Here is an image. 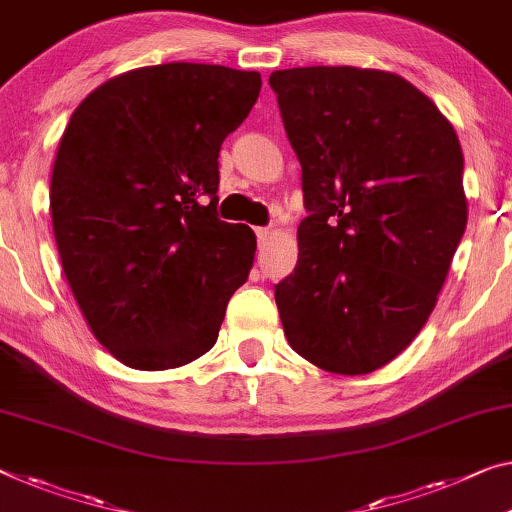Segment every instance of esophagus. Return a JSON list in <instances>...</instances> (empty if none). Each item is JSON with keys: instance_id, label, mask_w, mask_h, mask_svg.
I'll use <instances>...</instances> for the list:
<instances>
[{"instance_id": "1", "label": "esophagus", "mask_w": 512, "mask_h": 512, "mask_svg": "<svg viewBox=\"0 0 512 512\" xmlns=\"http://www.w3.org/2000/svg\"><path fill=\"white\" fill-rule=\"evenodd\" d=\"M256 238H258V245H265V242L272 238V231L270 229H256Z\"/></svg>"}]
</instances>
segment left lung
Instances as JSON below:
<instances>
[{"label": "left lung", "mask_w": 512, "mask_h": 512, "mask_svg": "<svg viewBox=\"0 0 512 512\" xmlns=\"http://www.w3.org/2000/svg\"><path fill=\"white\" fill-rule=\"evenodd\" d=\"M311 215L274 300L290 348L373 373L426 325L467 226L462 148L426 93L389 70H274Z\"/></svg>", "instance_id": "left-lung-1"}]
</instances>
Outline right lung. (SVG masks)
I'll return each mask as SVG.
<instances>
[{"label":"right lung","mask_w":512,"mask_h":512,"mask_svg":"<svg viewBox=\"0 0 512 512\" xmlns=\"http://www.w3.org/2000/svg\"><path fill=\"white\" fill-rule=\"evenodd\" d=\"M261 84L256 70L146 66L70 116L50 180L54 240L86 325L125 366L206 355L249 277L256 235L217 219V157Z\"/></svg>","instance_id":"1"}]
</instances>
